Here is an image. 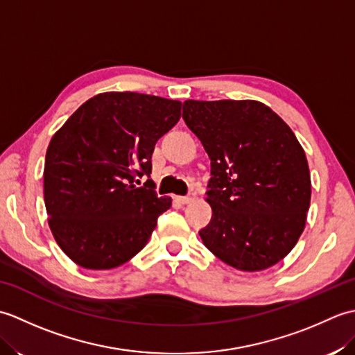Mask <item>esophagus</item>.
I'll return each instance as SVG.
<instances>
[{
	"label": "esophagus",
	"instance_id": "34e87169",
	"mask_svg": "<svg viewBox=\"0 0 355 355\" xmlns=\"http://www.w3.org/2000/svg\"><path fill=\"white\" fill-rule=\"evenodd\" d=\"M195 198H197V195L195 193H189V195H186V197H177V200L180 202H183V205H189V202H192Z\"/></svg>",
	"mask_w": 355,
	"mask_h": 355
}]
</instances>
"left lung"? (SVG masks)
<instances>
[{"instance_id":"left-lung-1","label":"left lung","mask_w":355,"mask_h":355,"mask_svg":"<svg viewBox=\"0 0 355 355\" xmlns=\"http://www.w3.org/2000/svg\"><path fill=\"white\" fill-rule=\"evenodd\" d=\"M183 119L210 158L200 230L218 259L241 271L275 266L296 245L311 201L308 162L291 128L258 101H186Z\"/></svg>"}]
</instances>
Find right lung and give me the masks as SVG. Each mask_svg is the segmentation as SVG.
I'll return each instance as SVG.
<instances>
[{
    "mask_svg": "<svg viewBox=\"0 0 355 355\" xmlns=\"http://www.w3.org/2000/svg\"><path fill=\"white\" fill-rule=\"evenodd\" d=\"M182 116V102L131 92L97 94L50 140L44 201L58 245L78 266L110 270L134 258L172 205L154 183L157 140Z\"/></svg>",
    "mask_w": 355,
    "mask_h": 355,
    "instance_id": "obj_1",
    "label": "right lung"
}]
</instances>
